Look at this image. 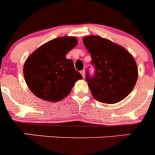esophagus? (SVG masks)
I'll list each match as a JSON object with an SVG mask.
<instances>
[{"instance_id":"1","label":"esophagus","mask_w":155,"mask_h":155,"mask_svg":"<svg viewBox=\"0 0 155 155\" xmlns=\"http://www.w3.org/2000/svg\"><path fill=\"white\" fill-rule=\"evenodd\" d=\"M81 74H82V76H83V78H85V71L84 70H82L81 71Z\"/></svg>"}]
</instances>
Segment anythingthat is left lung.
<instances>
[{
  "label": "left lung",
  "mask_w": 155,
  "mask_h": 155,
  "mask_svg": "<svg viewBox=\"0 0 155 155\" xmlns=\"http://www.w3.org/2000/svg\"><path fill=\"white\" fill-rule=\"evenodd\" d=\"M91 54L94 74L86 72V81L92 96L102 103L114 104L125 98L138 78L135 60L123 46L98 35L83 38Z\"/></svg>",
  "instance_id": "8db88e82"
}]
</instances>
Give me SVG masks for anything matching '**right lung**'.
Wrapping results in <instances>:
<instances>
[{
	"label": "right lung",
	"mask_w": 155,
	"mask_h": 155,
	"mask_svg": "<svg viewBox=\"0 0 155 155\" xmlns=\"http://www.w3.org/2000/svg\"><path fill=\"white\" fill-rule=\"evenodd\" d=\"M75 37H59L39 47L27 58L23 68L30 91L38 98L58 102L68 96L82 76L67 53L76 46Z\"/></svg>",
	"instance_id": "obj_1"
}]
</instances>
